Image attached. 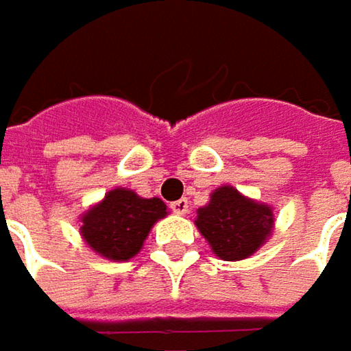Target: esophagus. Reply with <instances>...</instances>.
<instances>
[{
  "label": "esophagus",
  "instance_id": "34e87169",
  "mask_svg": "<svg viewBox=\"0 0 351 351\" xmlns=\"http://www.w3.org/2000/svg\"><path fill=\"white\" fill-rule=\"evenodd\" d=\"M188 199L186 197H182V199H178V202H173L171 204V210H173V213H180V215H184V213H188Z\"/></svg>",
  "mask_w": 351,
  "mask_h": 351
}]
</instances>
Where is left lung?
<instances>
[{"instance_id": "1", "label": "left lung", "mask_w": 351, "mask_h": 351, "mask_svg": "<svg viewBox=\"0 0 351 351\" xmlns=\"http://www.w3.org/2000/svg\"><path fill=\"white\" fill-rule=\"evenodd\" d=\"M193 223L219 260L238 262L271 238L276 215L269 204L256 202L234 186H219L197 210Z\"/></svg>"}]
</instances>
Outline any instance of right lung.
<instances>
[{
	"label": "right lung",
	"instance_id": "1",
	"mask_svg": "<svg viewBox=\"0 0 351 351\" xmlns=\"http://www.w3.org/2000/svg\"><path fill=\"white\" fill-rule=\"evenodd\" d=\"M167 215L160 197H141L134 189L113 188L80 217V234L88 247L112 262L139 254L158 219Z\"/></svg>",
	"mask_w": 351,
	"mask_h": 351
}]
</instances>
